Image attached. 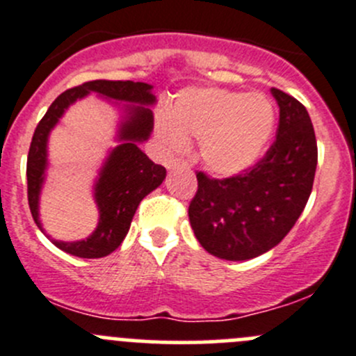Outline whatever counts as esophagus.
Segmentation results:
<instances>
[{"mask_svg":"<svg viewBox=\"0 0 356 356\" xmlns=\"http://www.w3.org/2000/svg\"><path fill=\"white\" fill-rule=\"evenodd\" d=\"M168 168H170V170H174V168H188V161L182 160V158H175V160H172L170 163H168Z\"/></svg>","mask_w":356,"mask_h":356,"instance_id":"obj_1","label":"esophagus"}]
</instances>
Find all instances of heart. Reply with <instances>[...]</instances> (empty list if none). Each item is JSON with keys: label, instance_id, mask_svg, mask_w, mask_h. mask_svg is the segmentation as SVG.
<instances>
[{"label": "heart", "instance_id": "heart-1", "mask_svg": "<svg viewBox=\"0 0 356 356\" xmlns=\"http://www.w3.org/2000/svg\"><path fill=\"white\" fill-rule=\"evenodd\" d=\"M275 108L262 94L207 86L188 88L175 99L172 116L156 118V136L167 151H186L200 139V158L209 170L236 175L254 167L275 132Z\"/></svg>", "mask_w": 356, "mask_h": 356}]
</instances>
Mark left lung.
Returning <instances> with one entry per match:
<instances>
[{
  "mask_svg": "<svg viewBox=\"0 0 356 356\" xmlns=\"http://www.w3.org/2000/svg\"><path fill=\"white\" fill-rule=\"evenodd\" d=\"M280 108L277 139L243 174L210 179L198 172L189 222L209 254L247 261L277 247L305 210L315 181L318 149L312 120L292 95L271 88Z\"/></svg>",
  "mask_w": 356,
  "mask_h": 356,
  "instance_id": "obj_1",
  "label": "left lung"
}]
</instances>
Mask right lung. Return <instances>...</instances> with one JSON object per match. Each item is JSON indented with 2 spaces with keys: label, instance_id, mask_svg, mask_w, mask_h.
Here are the masks:
<instances>
[{
  "label": "right lung",
  "instance_id": "1",
  "mask_svg": "<svg viewBox=\"0 0 356 356\" xmlns=\"http://www.w3.org/2000/svg\"><path fill=\"white\" fill-rule=\"evenodd\" d=\"M151 88L153 86L143 81H109V79L86 81L62 92L51 102L47 115L38 123L27 154V200L34 222L43 231L38 207H40L44 170L48 165L47 143L51 129L57 125L60 116L72 102L83 99L90 92L113 101L132 102L125 106L127 115L120 125L118 140H122V144L109 153L95 182L94 196L99 209L97 227L85 240H51L60 250L83 259L109 255L122 245L123 238L130 229L134 213L144 196L149 195L163 182L167 175L165 167L153 163L137 146L153 132V111L147 106L154 104L156 97L151 94Z\"/></svg>",
  "mask_w": 356,
  "mask_h": 356
}]
</instances>
